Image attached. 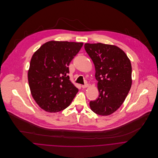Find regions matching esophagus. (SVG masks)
<instances>
[{
    "label": "esophagus",
    "instance_id": "1",
    "mask_svg": "<svg viewBox=\"0 0 158 158\" xmlns=\"http://www.w3.org/2000/svg\"><path fill=\"white\" fill-rule=\"evenodd\" d=\"M81 87H82V88H83V89H85V88H88V85H82V86H81Z\"/></svg>",
    "mask_w": 158,
    "mask_h": 158
}]
</instances>
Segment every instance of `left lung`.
<instances>
[{"mask_svg": "<svg viewBox=\"0 0 158 158\" xmlns=\"http://www.w3.org/2000/svg\"><path fill=\"white\" fill-rule=\"evenodd\" d=\"M85 48L94 64L99 92L97 99L90 102V109L98 115H111L120 107L131 89L130 60L116 45L86 43Z\"/></svg>", "mask_w": 158, "mask_h": 158, "instance_id": "obj_1", "label": "left lung"}]
</instances>
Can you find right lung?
<instances>
[{
	"label": "right lung",
	"instance_id": "1",
	"mask_svg": "<svg viewBox=\"0 0 158 158\" xmlns=\"http://www.w3.org/2000/svg\"><path fill=\"white\" fill-rule=\"evenodd\" d=\"M83 43L50 41L33 55L28 70L31 95L38 106L48 113L64 110L78 89L69 80V65Z\"/></svg>",
	"mask_w": 158,
	"mask_h": 158
}]
</instances>
